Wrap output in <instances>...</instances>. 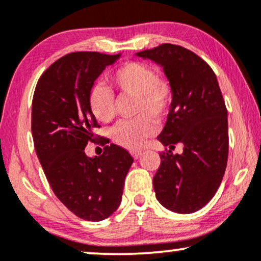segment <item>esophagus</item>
I'll use <instances>...</instances> for the list:
<instances>
[{
    "label": "esophagus",
    "mask_w": 261,
    "mask_h": 261,
    "mask_svg": "<svg viewBox=\"0 0 261 261\" xmlns=\"http://www.w3.org/2000/svg\"><path fill=\"white\" fill-rule=\"evenodd\" d=\"M141 154H142V152H141V151H133V152H131V155H133L135 160H137V158H139Z\"/></svg>",
    "instance_id": "esophagus-1"
}]
</instances>
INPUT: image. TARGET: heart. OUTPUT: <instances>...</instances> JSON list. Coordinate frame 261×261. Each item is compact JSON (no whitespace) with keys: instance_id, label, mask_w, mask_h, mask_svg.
Instances as JSON below:
<instances>
[{"instance_id":"obj_1","label":"heart","mask_w":261,"mask_h":261,"mask_svg":"<svg viewBox=\"0 0 261 261\" xmlns=\"http://www.w3.org/2000/svg\"><path fill=\"white\" fill-rule=\"evenodd\" d=\"M110 82L120 94L137 97L135 114L140 116L133 121H122L113 130V140L121 147L139 149L146 140L157 131L152 118L162 119L168 112L174 89L166 79H160L151 66L131 61L121 65L110 76ZM89 107L97 120L108 122L114 118L115 100L107 86L97 83L89 91Z\"/></svg>"}]
</instances>
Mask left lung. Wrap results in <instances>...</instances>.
<instances>
[{
    "label": "left lung",
    "mask_w": 261,
    "mask_h": 261,
    "mask_svg": "<svg viewBox=\"0 0 261 261\" xmlns=\"http://www.w3.org/2000/svg\"><path fill=\"white\" fill-rule=\"evenodd\" d=\"M163 67L174 98L157 137L169 149L161 153L153 176L155 197L176 214L199 211L216 194L228 158V120L216 74L185 47L162 44L136 54ZM176 143L183 153L171 152Z\"/></svg>",
    "instance_id": "1"
}]
</instances>
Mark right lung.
Wrapping results in <instances>:
<instances>
[{
  "instance_id": "right-lung-1",
  "label": "right lung",
  "mask_w": 261,
  "mask_h": 261,
  "mask_svg": "<svg viewBox=\"0 0 261 261\" xmlns=\"http://www.w3.org/2000/svg\"><path fill=\"white\" fill-rule=\"evenodd\" d=\"M120 55L67 54L41 74L33 95V140L47 181L72 214L93 222L119 207L134 162L126 149L114 143L98 157L85 152L87 143L95 141L93 128L99 127L89 107V91Z\"/></svg>"
}]
</instances>
